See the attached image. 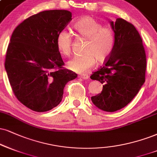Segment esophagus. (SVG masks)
Here are the masks:
<instances>
[{
	"label": "esophagus",
	"mask_w": 157,
	"mask_h": 157,
	"mask_svg": "<svg viewBox=\"0 0 157 157\" xmlns=\"http://www.w3.org/2000/svg\"><path fill=\"white\" fill-rule=\"evenodd\" d=\"M79 78L84 79V80H86V79L89 78V75H79Z\"/></svg>",
	"instance_id": "obj_1"
}]
</instances>
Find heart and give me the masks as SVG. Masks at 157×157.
I'll return each instance as SVG.
<instances>
[{
	"instance_id": "b5f03b06",
	"label": "heart",
	"mask_w": 157,
	"mask_h": 157,
	"mask_svg": "<svg viewBox=\"0 0 157 157\" xmlns=\"http://www.w3.org/2000/svg\"><path fill=\"white\" fill-rule=\"evenodd\" d=\"M74 30L77 36L86 39L84 55L75 56L67 63V67L73 72H86L98 63H103L111 55L113 49L114 38L111 29L105 28L101 23L90 17H84L75 23ZM57 49L63 55H70L72 45V36L63 30L56 39Z\"/></svg>"
}]
</instances>
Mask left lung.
Listing matches in <instances>:
<instances>
[{
	"mask_svg": "<svg viewBox=\"0 0 157 157\" xmlns=\"http://www.w3.org/2000/svg\"><path fill=\"white\" fill-rule=\"evenodd\" d=\"M110 24L115 38L113 49L103 66L90 76L103 84L101 93L91 100L100 110L114 112L132 101L144 85L146 57L134 25L121 18Z\"/></svg>",
	"mask_w": 157,
	"mask_h": 157,
	"instance_id": "1",
	"label": "left lung"
}]
</instances>
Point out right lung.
<instances>
[{
    "label": "right lung",
    "instance_id": "add662e5",
    "mask_svg": "<svg viewBox=\"0 0 157 157\" xmlns=\"http://www.w3.org/2000/svg\"><path fill=\"white\" fill-rule=\"evenodd\" d=\"M71 20L69 11H44L23 21L11 35L5 69L15 96L33 111L57 106L65 84L77 77L63 67L56 44L57 35Z\"/></svg>",
    "mask_w": 157,
    "mask_h": 157
}]
</instances>
